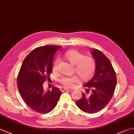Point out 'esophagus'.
<instances>
[{"instance_id": "1", "label": "esophagus", "mask_w": 134, "mask_h": 134, "mask_svg": "<svg viewBox=\"0 0 134 134\" xmlns=\"http://www.w3.org/2000/svg\"><path fill=\"white\" fill-rule=\"evenodd\" d=\"M69 90V89L66 88H61V89H60V91H61L62 92H64L65 91Z\"/></svg>"}]
</instances>
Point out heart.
<instances>
[{
	"mask_svg": "<svg viewBox=\"0 0 134 134\" xmlns=\"http://www.w3.org/2000/svg\"><path fill=\"white\" fill-rule=\"evenodd\" d=\"M65 57L71 64L75 66V70L80 78L83 81H87L93 75L96 70V63L95 60L76 51H70L65 52ZM60 62L59 58L54 60L53 70L56 71ZM80 79L77 76L63 77L60 80L62 85L67 88H72L75 83L79 82Z\"/></svg>",
	"mask_w": 134,
	"mask_h": 134,
	"instance_id": "heart-1",
	"label": "heart"
}]
</instances>
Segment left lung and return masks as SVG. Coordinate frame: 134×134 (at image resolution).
Masks as SVG:
<instances>
[{"instance_id": "left-lung-1", "label": "left lung", "mask_w": 134, "mask_h": 134, "mask_svg": "<svg viewBox=\"0 0 134 134\" xmlns=\"http://www.w3.org/2000/svg\"><path fill=\"white\" fill-rule=\"evenodd\" d=\"M91 53L95 60V72L83 86L91 90L92 93L86 95L82 92V98L75 103L83 111L95 113L103 109L111 100L116 88L117 78L110 61L105 55L96 49H92Z\"/></svg>"}]
</instances>
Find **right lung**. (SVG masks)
Wrapping results in <instances>:
<instances>
[{"mask_svg":"<svg viewBox=\"0 0 134 134\" xmlns=\"http://www.w3.org/2000/svg\"><path fill=\"white\" fill-rule=\"evenodd\" d=\"M61 47L46 45L34 49L24 60L17 77L18 91L24 101L33 110L42 114L51 112L62 92L56 87L44 92L43 83L51 74L53 59Z\"/></svg>","mask_w":134,"mask_h":134,"instance_id":"1","label":"right lung"}]
</instances>
